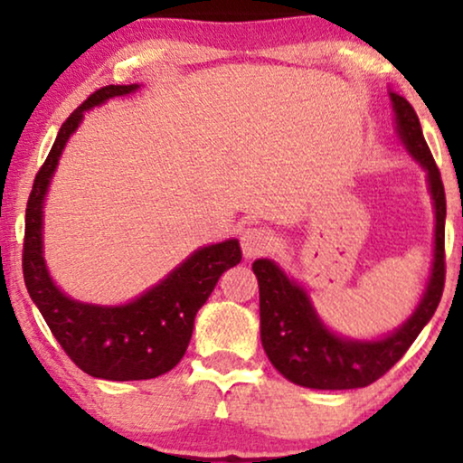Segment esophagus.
<instances>
[{"label": "esophagus", "mask_w": 463, "mask_h": 463, "mask_svg": "<svg viewBox=\"0 0 463 463\" xmlns=\"http://www.w3.org/2000/svg\"><path fill=\"white\" fill-rule=\"evenodd\" d=\"M240 244H242L244 257H259L269 252L276 246V236L265 227H244L240 232Z\"/></svg>", "instance_id": "34e87169"}]
</instances>
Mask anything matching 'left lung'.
<instances>
[{"instance_id": "1", "label": "left lung", "mask_w": 463, "mask_h": 463, "mask_svg": "<svg viewBox=\"0 0 463 463\" xmlns=\"http://www.w3.org/2000/svg\"><path fill=\"white\" fill-rule=\"evenodd\" d=\"M390 100L396 135L428 176L436 219L432 269L415 312L401 326L379 339H350L333 333L320 320L307 290L290 280L280 265L271 259H257L252 271L259 280L263 350L278 373L303 388L354 390L377 382L404 356L428 325L445 288V187L415 109L398 92L390 90Z\"/></svg>"}]
</instances>
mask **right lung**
Listing matches in <instances>:
<instances>
[{"label": "right lung", "mask_w": 463, "mask_h": 463, "mask_svg": "<svg viewBox=\"0 0 463 463\" xmlns=\"http://www.w3.org/2000/svg\"><path fill=\"white\" fill-rule=\"evenodd\" d=\"M138 88V84L100 88L65 119L35 176L24 214L23 274L31 299L67 356L88 375L109 382L154 379L175 369L192 339L198 309L211 297L221 274L242 259L236 238L202 246L156 287L124 306H94L71 299L50 278L43 259V200L62 149L88 109Z\"/></svg>", "instance_id": "add662e5"}]
</instances>
